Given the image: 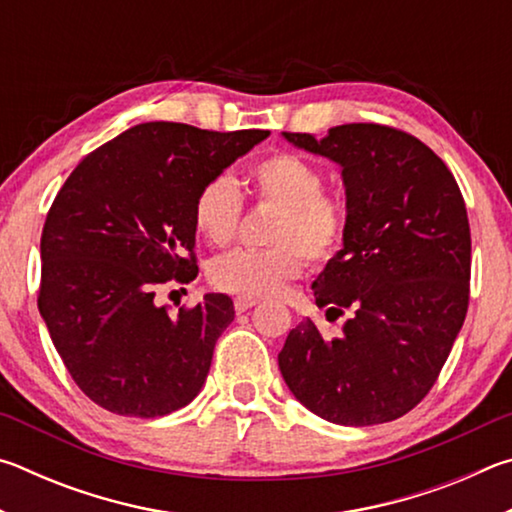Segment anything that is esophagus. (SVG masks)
<instances>
[{
    "instance_id": "34e87169",
    "label": "esophagus",
    "mask_w": 512,
    "mask_h": 512,
    "mask_svg": "<svg viewBox=\"0 0 512 512\" xmlns=\"http://www.w3.org/2000/svg\"><path fill=\"white\" fill-rule=\"evenodd\" d=\"M255 305H257V298H244V296L235 298V311H237V314H244V311L253 309Z\"/></svg>"
}]
</instances>
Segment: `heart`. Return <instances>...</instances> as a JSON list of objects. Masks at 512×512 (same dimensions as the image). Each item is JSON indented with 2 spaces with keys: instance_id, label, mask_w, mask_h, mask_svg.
<instances>
[{
  "instance_id": "heart-1",
  "label": "heart",
  "mask_w": 512,
  "mask_h": 512,
  "mask_svg": "<svg viewBox=\"0 0 512 512\" xmlns=\"http://www.w3.org/2000/svg\"><path fill=\"white\" fill-rule=\"evenodd\" d=\"M250 187L259 201L280 207L268 241L273 248H237L210 264L207 277L219 291L244 298L277 296L311 264L332 259L348 230V207L323 189L325 178L314 162L296 153L266 155L250 167ZM244 198L228 176H214L194 198V228L207 244L225 246L237 235Z\"/></svg>"
}]
</instances>
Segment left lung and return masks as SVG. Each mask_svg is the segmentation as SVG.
<instances>
[{"label": "left lung", "instance_id": "8db88e82", "mask_svg": "<svg viewBox=\"0 0 512 512\" xmlns=\"http://www.w3.org/2000/svg\"><path fill=\"white\" fill-rule=\"evenodd\" d=\"M282 135L341 167L348 230L311 289L327 314L350 311L341 339H325L309 318L291 329L277 354L282 377L327 422L402 418L436 384L467 314L472 239L461 189L427 144L391 126Z\"/></svg>", "mask_w": 512, "mask_h": 512}]
</instances>
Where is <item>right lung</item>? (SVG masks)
Returning <instances> with one entry per match:
<instances>
[{
  "instance_id": "right-lung-1",
  "label": "right lung",
  "mask_w": 512,
  "mask_h": 512,
  "mask_svg": "<svg viewBox=\"0 0 512 512\" xmlns=\"http://www.w3.org/2000/svg\"><path fill=\"white\" fill-rule=\"evenodd\" d=\"M268 131H201L149 121L85 155L47 214L38 309L76 386L94 404L160 418L194 400L214 345L235 320L225 293L171 318L155 305L169 280L198 275L192 219L207 180Z\"/></svg>"
}]
</instances>
